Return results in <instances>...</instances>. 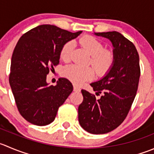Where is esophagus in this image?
Instances as JSON below:
<instances>
[{
    "instance_id": "1",
    "label": "esophagus",
    "mask_w": 154,
    "mask_h": 154,
    "mask_svg": "<svg viewBox=\"0 0 154 154\" xmlns=\"http://www.w3.org/2000/svg\"><path fill=\"white\" fill-rule=\"evenodd\" d=\"M74 92H80V88L78 87V86H75V85H74Z\"/></svg>"
}]
</instances>
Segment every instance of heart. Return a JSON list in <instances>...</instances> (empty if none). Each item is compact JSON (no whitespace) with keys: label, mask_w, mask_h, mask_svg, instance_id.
<instances>
[{"label":"heart","mask_w":154,"mask_h":154,"mask_svg":"<svg viewBox=\"0 0 154 154\" xmlns=\"http://www.w3.org/2000/svg\"><path fill=\"white\" fill-rule=\"evenodd\" d=\"M79 44L91 56L89 62L95 68L97 75L104 77L113 68L115 63L114 53L108 49H104V44L99 40L93 36L85 35L79 39ZM75 46L74 41H69L64 44L60 52V57L64 62L71 60ZM62 74L72 83L80 85L92 80L95 75V71L92 67L70 65L64 68Z\"/></svg>","instance_id":"1"}]
</instances>
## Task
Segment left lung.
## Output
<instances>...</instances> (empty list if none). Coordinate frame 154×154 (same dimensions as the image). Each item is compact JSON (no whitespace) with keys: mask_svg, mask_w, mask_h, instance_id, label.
<instances>
[{"mask_svg":"<svg viewBox=\"0 0 154 154\" xmlns=\"http://www.w3.org/2000/svg\"><path fill=\"white\" fill-rule=\"evenodd\" d=\"M111 41L115 63L102 79L91 83L96 95L82 89L83 101L78 107V120L91 134H105L126 119L136 95L139 82V56L135 45L117 31L95 33Z\"/></svg>","mask_w":154,"mask_h":154,"instance_id":"1","label":"left lung"}]
</instances>
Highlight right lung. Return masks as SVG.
I'll list each match as a JSON object with an SVG mask.
<instances>
[{
    "instance_id": "add662e5",
    "label": "right lung",
    "mask_w": 154,
    "mask_h": 154,
    "mask_svg": "<svg viewBox=\"0 0 154 154\" xmlns=\"http://www.w3.org/2000/svg\"><path fill=\"white\" fill-rule=\"evenodd\" d=\"M81 33L41 25L19 38L12 56L9 82L19 112L29 123L40 126L51 123L72 92V84L66 78L49 86L47 75L59 64L64 44Z\"/></svg>"
}]
</instances>
